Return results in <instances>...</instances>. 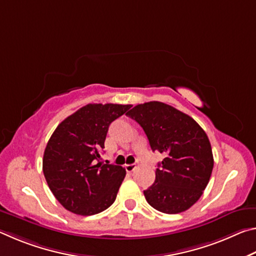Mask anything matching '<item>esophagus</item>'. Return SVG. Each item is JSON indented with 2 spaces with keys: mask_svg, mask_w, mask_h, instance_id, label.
Returning a JSON list of instances; mask_svg holds the SVG:
<instances>
[{
  "mask_svg": "<svg viewBox=\"0 0 256 256\" xmlns=\"http://www.w3.org/2000/svg\"><path fill=\"white\" fill-rule=\"evenodd\" d=\"M136 168V164H125V170H126L128 172H132Z\"/></svg>",
  "mask_w": 256,
  "mask_h": 256,
  "instance_id": "obj_1",
  "label": "esophagus"
}]
</instances>
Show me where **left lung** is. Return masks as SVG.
Masks as SVG:
<instances>
[{
    "instance_id": "left-lung-1",
    "label": "left lung",
    "mask_w": 256,
    "mask_h": 256,
    "mask_svg": "<svg viewBox=\"0 0 256 256\" xmlns=\"http://www.w3.org/2000/svg\"><path fill=\"white\" fill-rule=\"evenodd\" d=\"M141 125L152 151L166 157L156 180L144 190L156 210L174 214L190 209L209 183L214 156L206 133L190 116L160 102L134 106L126 112Z\"/></svg>"
}]
</instances>
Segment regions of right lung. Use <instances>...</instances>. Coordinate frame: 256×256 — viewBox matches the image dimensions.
<instances>
[{
    "label": "right lung",
    "mask_w": 256,
    "mask_h": 256,
    "mask_svg": "<svg viewBox=\"0 0 256 256\" xmlns=\"http://www.w3.org/2000/svg\"><path fill=\"white\" fill-rule=\"evenodd\" d=\"M131 105L88 104L58 124L47 142L42 172L60 204L76 214L92 216L114 203L126 172L104 164L100 152L110 123Z\"/></svg>",
    "instance_id": "add662e5"
}]
</instances>
